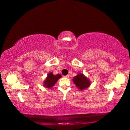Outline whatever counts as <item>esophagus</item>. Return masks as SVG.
I'll list each match as a JSON object with an SVG mask.
<instances>
[{"label": "esophagus", "mask_w": 130, "mask_h": 130, "mask_svg": "<svg viewBox=\"0 0 130 130\" xmlns=\"http://www.w3.org/2000/svg\"><path fill=\"white\" fill-rule=\"evenodd\" d=\"M64 77H65V78H69V74H68V75H67V76H65Z\"/></svg>", "instance_id": "34e87169"}]
</instances>
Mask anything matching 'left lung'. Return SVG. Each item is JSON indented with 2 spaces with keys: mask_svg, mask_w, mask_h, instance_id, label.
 Wrapping results in <instances>:
<instances>
[{
  "mask_svg": "<svg viewBox=\"0 0 130 130\" xmlns=\"http://www.w3.org/2000/svg\"><path fill=\"white\" fill-rule=\"evenodd\" d=\"M73 81L77 87L81 90L87 88L90 85L89 80L83 74H78L74 77Z\"/></svg>",
  "mask_w": 130,
  "mask_h": 130,
  "instance_id": "obj_1",
  "label": "left lung"
}]
</instances>
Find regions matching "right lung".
<instances>
[{
	"mask_svg": "<svg viewBox=\"0 0 130 130\" xmlns=\"http://www.w3.org/2000/svg\"><path fill=\"white\" fill-rule=\"evenodd\" d=\"M61 77L60 74L54 75L53 73H50L47 74V78H46L45 81H44V86L48 88H52L56 83L57 81L59 78Z\"/></svg>",
	"mask_w": 130,
	"mask_h": 130,
	"instance_id": "obj_1",
	"label": "right lung"
}]
</instances>
